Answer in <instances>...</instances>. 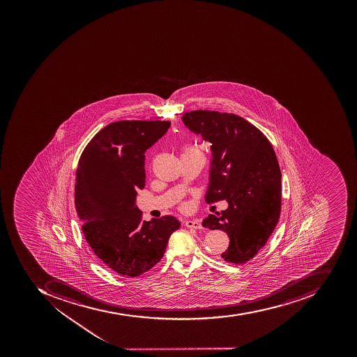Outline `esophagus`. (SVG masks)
Returning a JSON list of instances; mask_svg holds the SVG:
<instances>
[{
  "label": "esophagus",
  "mask_w": 357,
  "mask_h": 357,
  "mask_svg": "<svg viewBox=\"0 0 357 357\" xmlns=\"http://www.w3.org/2000/svg\"><path fill=\"white\" fill-rule=\"evenodd\" d=\"M185 226L189 228H195V229H201V228H202L201 222H197V220H187V222H185Z\"/></svg>",
  "instance_id": "esophagus-1"
}]
</instances>
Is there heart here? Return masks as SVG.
<instances>
[{
    "label": "heart",
    "instance_id": "heart-1",
    "mask_svg": "<svg viewBox=\"0 0 357 357\" xmlns=\"http://www.w3.org/2000/svg\"><path fill=\"white\" fill-rule=\"evenodd\" d=\"M193 151H195V149H193V147L187 146L185 149V153H183V154H187V153L193 152Z\"/></svg>",
    "mask_w": 357,
    "mask_h": 357
}]
</instances>
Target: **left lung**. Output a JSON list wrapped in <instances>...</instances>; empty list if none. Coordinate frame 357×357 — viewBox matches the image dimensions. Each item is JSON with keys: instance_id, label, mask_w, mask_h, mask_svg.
Masks as SVG:
<instances>
[{"instance_id": "left-lung-1", "label": "left lung", "mask_w": 357, "mask_h": 357, "mask_svg": "<svg viewBox=\"0 0 357 357\" xmlns=\"http://www.w3.org/2000/svg\"><path fill=\"white\" fill-rule=\"evenodd\" d=\"M181 120L211 143L205 201L228 203L225 211L204 218L203 227L225 231L229 245L222 258L243 264L266 245L280 218L281 170L273 147L260 130L237 114L195 110Z\"/></svg>"}]
</instances>
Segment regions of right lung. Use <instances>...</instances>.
Here are the masks:
<instances>
[{
	"mask_svg": "<svg viewBox=\"0 0 357 357\" xmlns=\"http://www.w3.org/2000/svg\"><path fill=\"white\" fill-rule=\"evenodd\" d=\"M169 121L112 122L82 153L76 170L75 208L95 255L116 273L141 275L160 262L180 227L174 216L142 220L137 190L145 185L146 149Z\"/></svg>",
	"mask_w": 357,
	"mask_h": 357,
	"instance_id": "1",
	"label": "right lung"
}]
</instances>
